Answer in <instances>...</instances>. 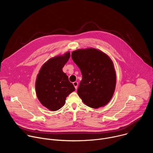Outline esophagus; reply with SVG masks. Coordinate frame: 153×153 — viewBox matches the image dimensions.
<instances>
[{"label": "esophagus", "mask_w": 153, "mask_h": 153, "mask_svg": "<svg viewBox=\"0 0 153 153\" xmlns=\"http://www.w3.org/2000/svg\"><path fill=\"white\" fill-rule=\"evenodd\" d=\"M73 85L74 86L75 88L77 89V86H78V82H73Z\"/></svg>", "instance_id": "1"}]
</instances>
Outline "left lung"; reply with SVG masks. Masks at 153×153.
Returning <instances> with one entry per match:
<instances>
[{"label":"left lung","instance_id":"8db88e82","mask_svg":"<svg viewBox=\"0 0 153 153\" xmlns=\"http://www.w3.org/2000/svg\"><path fill=\"white\" fill-rule=\"evenodd\" d=\"M71 57L82 75L77 93L83 102L93 108L106 105L113 96L116 83L111 59L95 48L74 51Z\"/></svg>","mask_w":153,"mask_h":153}]
</instances>
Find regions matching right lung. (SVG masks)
<instances>
[{
	"mask_svg": "<svg viewBox=\"0 0 153 153\" xmlns=\"http://www.w3.org/2000/svg\"><path fill=\"white\" fill-rule=\"evenodd\" d=\"M70 57V52L49 59L43 65L36 82V95L40 103L51 111L65 104L67 97L75 90L62 68Z\"/></svg>",
	"mask_w": 153,
	"mask_h": 153,
	"instance_id": "add662e5",
	"label": "right lung"
}]
</instances>
